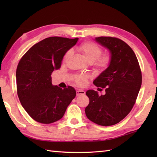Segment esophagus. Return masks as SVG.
<instances>
[{
    "label": "esophagus",
    "instance_id": "34e87169",
    "mask_svg": "<svg viewBox=\"0 0 157 157\" xmlns=\"http://www.w3.org/2000/svg\"><path fill=\"white\" fill-rule=\"evenodd\" d=\"M76 94H77V96L84 95L85 94V91L83 90H78L76 91Z\"/></svg>",
    "mask_w": 157,
    "mask_h": 157
}]
</instances>
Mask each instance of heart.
Instances as JSON below:
<instances>
[{
    "instance_id": "obj_1",
    "label": "heart",
    "mask_w": 157,
    "mask_h": 157,
    "mask_svg": "<svg viewBox=\"0 0 157 157\" xmlns=\"http://www.w3.org/2000/svg\"><path fill=\"white\" fill-rule=\"evenodd\" d=\"M77 51L84 56L85 59L90 63H94V69L98 72L104 71L109 67L111 61V55L106 54L101 56L102 53L101 48L93 42H87L82 43V44L77 46ZM72 55L71 51L67 52L63 60L67 61ZM87 79V76L85 75H79L75 77V82L79 85H84Z\"/></svg>"
}]
</instances>
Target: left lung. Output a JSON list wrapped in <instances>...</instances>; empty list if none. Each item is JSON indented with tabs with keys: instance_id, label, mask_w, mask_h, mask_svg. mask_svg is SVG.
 Here are the masks:
<instances>
[{
	"instance_id": "8db88e82",
	"label": "left lung",
	"mask_w": 157,
	"mask_h": 157,
	"mask_svg": "<svg viewBox=\"0 0 157 157\" xmlns=\"http://www.w3.org/2000/svg\"><path fill=\"white\" fill-rule=\"evenodd\" d=\"M94 40L108 49L111 61L109 67L96 78L93 84L105 88V94L88 90L90 102L85 109L86 117L96 124H117L131 111L142 85V73L137 57L130 46L113 37L95 38Z\"/></svg>"
}]
</instances>
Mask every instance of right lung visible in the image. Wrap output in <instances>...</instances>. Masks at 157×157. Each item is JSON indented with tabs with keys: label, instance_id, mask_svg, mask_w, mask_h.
<instances>
[{
	"label": "right lung",
	"instance_id": "1",
	"mask_svg": "<svg viewBox=\"0 0 157 157\" xmlns=\"http://www.w3.org/2000/svg\"><path fill=\"white\" fill-rule=\"evenodd\" d=\"M78 38L49 37L29 48L20 60L16 71L17 95L25 111L35 121L44 124L61 119L75 90L52 84L51 73L61 67L65 53Z\"/></svg>",
	"mask_w": 157,
	"mask_h": 157
}]
</instances>
